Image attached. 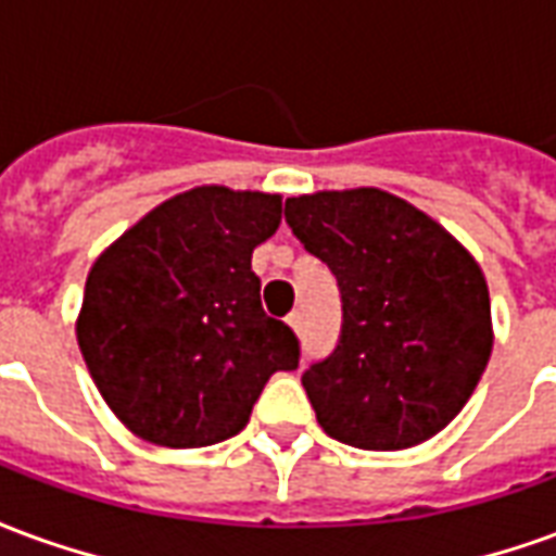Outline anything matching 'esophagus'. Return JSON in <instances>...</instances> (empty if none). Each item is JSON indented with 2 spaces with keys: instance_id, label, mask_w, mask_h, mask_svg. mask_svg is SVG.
<instances>
[{
  "instance_id": "34e87169",
  "label": "esophagus",
  "mask_w": 556,
  "mask_h": 556,
  "mask_svg": "<svg viewBox=\"0 0 556 556\" xmlns=\"http://www.w3.org/2000/svg\"><path fill=\"white\" fill-rule=\"evenodd\" d=\"M286 325H289L291 330H294V333H298V330H301V313H298V309H294V313H291L289 318H286Z\"/></svg>"
}]
</instances>
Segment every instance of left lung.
<instances>
[{"mask_svg":"<svg viewBox=\"0 0 556 556\" xmlns=\"http://www.w3.org/2000/svg\"><path fill=\"white\" fill-rule=\"evenodd\" d=\"M286 223L342 294L337 349L301 378L318 426L381 453L446 429L494 345L477 258L426 211L378 187L291 195Z\"/></svg>","mask_w":556,"mask_h":556,"instance_id":"left-lung-1","label":"left lung"}]
</instances>
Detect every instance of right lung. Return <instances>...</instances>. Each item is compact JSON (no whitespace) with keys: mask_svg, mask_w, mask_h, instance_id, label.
I'll return each mask as SVG.
<instances>
[{"mask_svg":"<svg viewBox=\"0 0 556 556\" xmlns=\"http://www.w3.org/2000/svg\"><path fill=\"white\" fill-rule=\"evenodd\" d=\"M282 195L193 187L103 250L77 342L94 387L137 438L172 450L238 434L267 378L298 369V337L262 309L253 250Z\"/></svg>","mask_w":556,"mask_h":556,"instance_id":"add662e5","label":"right lung"}]
</instances>
